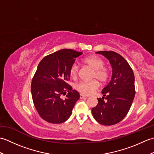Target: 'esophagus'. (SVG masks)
I'll list each match as a JSON object with an SVG mask.
<instances>
[{
	"label": "esophagus",
	"instance_id": "obj_1",
	"mask_svg": "<svg viewBox=\"0 0 154 154\" xmlns=\"http://www.w3.org/2000/svg\"><path fill=\"white\" fill-rule=\"evenodd\" d=\"M87 97L83 95V94H80V99H87Z\"/></svg>",
	"mask_w": 154,
	"mask_h": 154
}]
</instances>
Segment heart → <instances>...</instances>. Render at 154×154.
I'll use <instances>...</instances> for the list:
<instances>
[{
  "mask_svg": "<svg viewBox=\"0 0 154 154\" xmlns=\"http://www.w3.org/2000/svg\"><path fill=\"white\" fill-rule=\"evenodd\" d=\"M83 63L88 67L93 69L90 81H81L75 85V88L77 91L85 95H90L93 94L100 86L99 81L104 84L107 82L109 77V71L104 67V62L102 59L95 56L89 55L85 57ZM79 65L74 63L71 65L69 69V74L71 77L77 78L79 73Z\"/></svg>",
  "mask_w": 154,
  "mask_h": 154,
  "instance_id": "1",
  "label": "heart"
}]
</instances>
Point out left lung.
Here are the masks:
<instances>
[{
	"label": "left lung",
	"instance_id": "obj_1",
	"mask_svg": "<svg viewBox=\"0 0 154 154\" xmlns=\"http://www.w3.org/2000/svg\"><path fill=\"white\" fill-rule=\"evenodd\" d=\"M109 60L112 68L111 81L102 91L103 98L98 99L92 114L98 122L105 126L120 122L126 116L135 96L134 75L122 55L112 51H100ZM106 100H104V99Z\"/></svg>",
	"mask_w": 154,
	"mask_h": 154
}]
</instances>
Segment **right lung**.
<instances>
[{
    "label": "right lung",
    "instance_id": "right-lung-1",
    "mask_svg": "<svg viewBox=\"0 0 154 154\" xmlns=\"http://www.w3.org/2000/svg\"><path fill=\"white\" fill-rule=\"evenodd\" d=\"M83 53L63 49L44 57L39 63L31 83L34 106L42 119L52 124L66 121L72 113L79 94L67 81L75 58ZM68 93L65 100L61 94Z\"/></svg>",
    "mask_w": 154,
    "mask_h": 154
}]
</instances>
